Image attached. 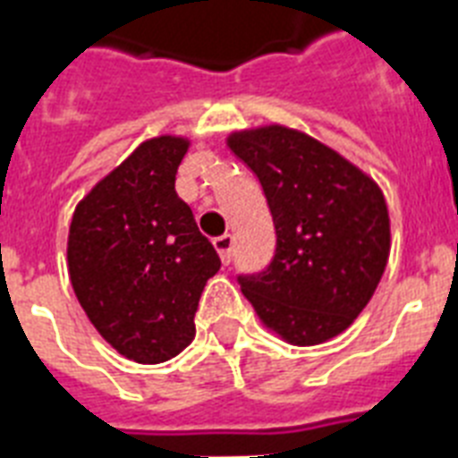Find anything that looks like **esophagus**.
<instances>
[{
  "label": "esophagus",
  "mask_w": 458,
  "mask_h": 458,
  "mask_svg": "<svg viewBox=\"0 0 458 458\" xmlns=\"http://www.w3.org/2000/svg\"><path fill=\"white\" fill-rule=\"evenodd\" d=\"M214 247H216L218 256H221V261L228 266L230 261H233V247H235V240H233V235H218L214 237Z\"/></svg>",
  "instance_id": "1"
}]
</instances>
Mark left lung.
Wrapping results in <instances>:
<instances>
[{
    "label": "left lung",
    "mask_w": 458,
    "mask_h": 458,
    "mask_svg": "<svg viewBox=\"0 0 458 458\" xmlns=\"http://www.w3.org/2000/svg\"><path fill=\"white\" fill-rule=\"evenodd\" d=\"M254 171L273 214V261L240 275L242 293L267 329L315 345L352 325L378 287L390 254L384 192L336 150L270 124L228 136Z\"/></svg>",
    "instance_id": "obj_1"
}]
</instances>
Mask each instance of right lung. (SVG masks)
<instances>
[{
	"label": "right lung",
	"mask_w": 458,
	"mask_h": 458,
	"mask_svg": "<svg viewBox=\"0 0 458 458\" xmlns=\"http://www.w3.org/2000/svg\"><path fill=\"white\" fill-rule=\"evenodd\" d=\"M188 140L140 143L77 204L68 273L80 306L114 351L140 364L176 358L195 338L204 284L218 273L216 249L176 195Z\"/></svg>",
	"instance_id": "1"
}]
</instances>
